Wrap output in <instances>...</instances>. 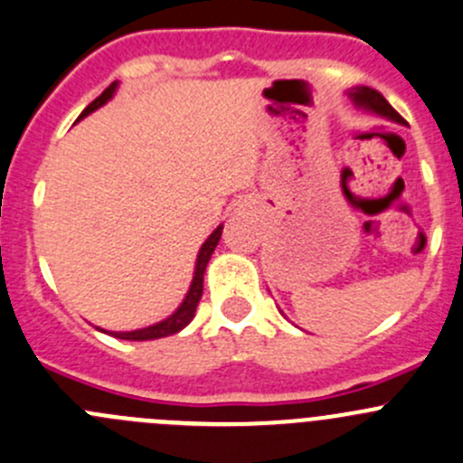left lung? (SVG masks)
Instances as JSON below:
<instances>
[{
    "label": "left lung",
    "instance_id": "left-lung-1",
    "mask_svg": "<svg viewBox=\"0 0 463 463\" xmlns=\"http://www.w3.org/2000/svg\"><path fill=\"white\" fill-rule=\"evenodd\" d=\"M351 94H353V99H355L357 106L369 108V110L378 112V115H383V118L393 119V122H402L401 115H398V112L393 110L392 103H389L387 99H384L383 94L378 92V90L366 88V85H362V88H355V90H353Z\"/></svg>",
    "mask_w": 463,
    "mask_h": 463
}]
</instances>
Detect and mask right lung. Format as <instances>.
<instances>
[{
    "instance_id": "add662e5",
    "label": "right lung",
    "mask_w": 463,
    "mask_h": 463,
    "mask_svg": "<svg viewBox=\"0 0 463 463\" xmlns=\"http://www.w3.org/2000/svg\"><path fill=\"white\" fill-rule=\"evenodd\" d=\"M115 88H118V83H110L106 90H103L101 94H99L97 99H94L92 103H90L88 108H85L83 112H80V118H85V115H90L92 110H97L99 106H103V103L108 101V99L112 97V92H115ZM79 118V119H80ZM222 231L223 228L219 226L217 231L213 232V235L205 240V244L201 246L199 250V260H196V269H194V278H192V285H190V291H187L185 300L181 303V307L176 309V312L172 314L169 318H165V321L156 323V326L151 327H142V330H133V332H110L112 336H118V339H131V341H146V339H160V336H169V335H176V332H181L183 327L187 326V323L194 318V312H196V305H199L201 300V294H203V273H205V267H208V260L210 255H213L214 246L219 244V240H222Z\"/></svg>"
}]
</instances>
